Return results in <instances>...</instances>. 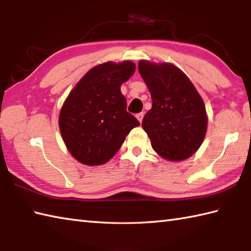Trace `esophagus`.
Masks as SVG:
<instances>
[{"mask_svg":"<svg viewBox=\"0 0 251 251\" xmlns=\"http://www.w3.org/2000/svg\"><path fill=\"white\" fill-rule=\"evenodd\" d=\"M143 117H144V113H140V114L136 115V118H137V120L140 121V122L143 121Z\"/></svg>","mask_w":251,"mask_h":251,"instance_id":"esophagus-1","label":"esophagus"}]
</instances>
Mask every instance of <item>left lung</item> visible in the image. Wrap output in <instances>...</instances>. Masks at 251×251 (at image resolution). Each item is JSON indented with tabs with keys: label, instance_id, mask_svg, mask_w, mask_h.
<instances>
[{
	"label": "left lung",
	"instance_id": "left-lung-1",
	"mask_svg": "<svg viewBox=\"0 0 251 251\" xmlns=\"http://www.w3.org/2000/svg\"><path fill=\"white\" fill-rule=\"evenodd\" d=\"M138 72L150 91L152 107L142 126L153 150L169 161L190 158L207 131L205 104L183 72L172 63L138 62Z\"/></svg>",
	"mask_w": 251,
	"mask_h": 251
}]
</instances>
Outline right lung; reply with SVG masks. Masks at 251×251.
I'll return each mask as SVG.
<instances>
[{
    "label": "right lung",
    "mask_w": 251,
    "mask_h": 251,
    "mask_svg": "<svg viewBox=\"0 0 251 251\" xmlns=\"http://www.w3.org/2000/svg\"><path fill=\"white\" fill-rule=\"evenodd\" d=\"M131 61H108L82 76L65 99L59 127L70 153L78 162L96 166L108 162L133 127L140 126L126 111L122 83L134 74Z\"/></svg>",
    "instance_id": "add662e5"
}]
</instances>
